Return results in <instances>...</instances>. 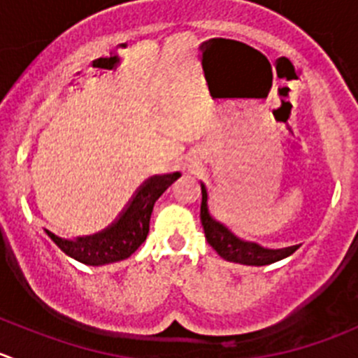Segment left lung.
<instances>
[{"mask_svg": "<svg viewBox=\"0 0 358 358\" xmlns=\"http://www.w3.org/2000/svg\"><path fill=\"white\" fill-rule=\"evenodd\" d=\"M201 194H203V201H201V224H203L204 236H206V241L213 246V250L222 259L229 260V262L245 264V266H267V264L278 262V260L292 255L297 250V246H299L296 245L282 250H269L257 245V243L243 241L238 236L232 234L224 224L217 222L210 215V210H208V192L204 183H201Z\"/></svg>", "mask_w": 358, "mask_h": 358, "instance_id": "8db88e82", "label": "left lung"}]
</instances>
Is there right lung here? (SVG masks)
Segmentation results:
<instances>
[{"instance_id": "add662e5", "label": "right lung", "mask_w": 358, "mask_h": 358, "mask_svg": "<svg viewBox=\"0 0 358 358\" xmlns=\"http://www.w3.org/2000/svg\"><path fill=\"white\" fill-rule=\"evenodd\" d=\"M178 178L180 173L148 178L136 190V194L127 203V206L124 208L119 218L112 225H108L105 231L96 232L92 236H85V238H76L75 241L62 239L59 236L52 234L50 231H47L48 238L66 255L73 257L75 260L87 264V266H103V264L127 259L147 239L155 201Z\"/></svg>"}]
</instances>
